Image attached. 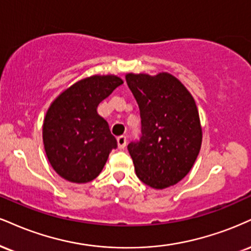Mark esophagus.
Masks as SVG:
<instances>
[{
  "mask_svg": "<svg viewBox=\"0 0 251 251\" xmlns=\"http://www.w3.org/2000/svg\"><path fill=\"white\" fill-rule=\"evenodd\" d=\"M117 141L119 149H124V147L126 146V144H127V139H126L125 135H119V137L117 138Z\"/></svg>",
  "mask_w": 251,
  "mask_h": 251,
  "instance_id": "1",
  "label": "esophagus"
}]
</instances>
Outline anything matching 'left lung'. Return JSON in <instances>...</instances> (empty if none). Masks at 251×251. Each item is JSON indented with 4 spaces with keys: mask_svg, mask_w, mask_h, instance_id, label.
<instances>
[{
    "mask_svg": "<svg viewBox=\"0 0 251 251\" xmlns=\"http://www.w3.org/2000/svg\"><path fill=\"white\" fill-rule=\"evenodd\" d=\"M137 99L141 135L127 150L137 176L164 189L179 182L194 165L202 143L198 108L188 90L170 74L126 75Z\"/></svg>",
    "mask_w": 251,
    "mask_h": 251,
    "instance_id": "left-lung-1",
    "label": "left lung"
}]
</instances>
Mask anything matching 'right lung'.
I'll use <instances>...</instances> for the list:
<instances>
[{
  "label": "right lung",
  "instance_id": "obj_1",
  "mask_svg": "<svg viewBox=\"0 0 251 251\" xmlns=\"http://www.w3.org/2000/svg\"><path fill=\"white\" fill-rule=\"evenodd\" d=\"M123 80L117 76H92L77 81L57 97L43 124L44 149L51 166L65 180L85 183L98 176L116 138L97 112Z\"/></svg>",
  "mask_w": 251,
  "mask_h": 251
}]
</instances>
